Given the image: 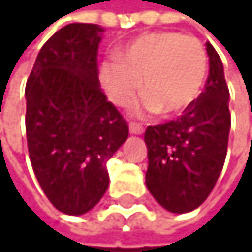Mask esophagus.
<instances>
[{
	"label": "esophagus",
	"mask_w": 252,
	"mask_h": 252,
	"mask_svg": "<svg viewBox=\"0 0 252 252\" xmlns=\"http://www.w3.org/2000/svg\"><path fill=\"white\" fill-rule=\"evenodd\" d=\"M129 132L131 134H143V126L137 121H131L129 123Z\"/></svg>",
	"instance_id": "1"
}]
</instances>
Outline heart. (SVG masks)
Instances as JSON below:
<instances>
[{
    "label": "heart",
    "instance_id": "obj_1",
    "mask_svg": "<svg viewBox=\"0 0 252 252\" xmlns=\"http://www.w3.org/2000/svg\"><path fill=\"white\" fill-rule=\"evenodd\" d=\"M207 72V53L199 39L158 31L129 42L120 52V61L104 66L102 80L118 105L131 104L142 87L143 109L177 115L199 97Z\"/></svg>",
    "mask_w": 252,
    "mask_h": 252
}]
</instances>
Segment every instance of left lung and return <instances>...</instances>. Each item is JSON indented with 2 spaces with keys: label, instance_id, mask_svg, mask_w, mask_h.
Wrapping results in <instances>:
<instances>
[{
  "label": "left lung",
  "instance_id": "1",
  "mask_svg": "<svg viewBox=\"0 0 252 252\" xmlns=\"http://www.w3.org/2000/svg\"><path fill=\"white\" fill-rule=\"evenodd\" d=\"M210 74L205 90L167 123L148 126L147 188L172 213H188L213 191L227 155L229 88L220 55L207 42Z\"/></svg>",
  "mask_w": 252,
  "mask_h": 252
}]
</instances>
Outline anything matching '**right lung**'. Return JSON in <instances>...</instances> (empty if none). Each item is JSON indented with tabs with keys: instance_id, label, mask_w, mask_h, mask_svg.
Wrapping results in <instances>:
<instances>
[{
	"instance_id": "right-lung-1",
	"label": "right lung",
	"mask_w": 252,
	"mask_h": 252,
	"mask_svg": "<svg viewBox=\"0 0 252 252\" xmlns=\"http://www.w3.org/2000/svg\"><path fill=\"white\" fill-rule=\"evenodd\" d=\"M101 32L93 23L63 27L42 45L25 88L32 170L47 199L66 215L87 213L102 199L107 161L129 134L99 85Z\"/></svg>"
}]
</instances>
